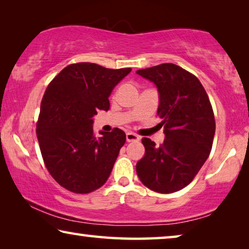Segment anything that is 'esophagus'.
Here are the masks:
<instances>
[{
  "label": "esophagus",
  "mask_w": 249,
  "mask_h": 249,
  "mask_svg": "<svg viewBox=\"0 0 249 249\" xmlns=\"http://www.w3.org/2000/svg\"><path fill=\"white\" fill-rule=\"evenodd\" d=\"M140 140H141V137L136 134L130 133V132L126 134V141L127 142H138Z\"/></svg>",
  "instance_id": "34e87169"
}]
</instances>
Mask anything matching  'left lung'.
Returning a JSON list of instances; mask_svg holds the SVG:
<instances>
[{
	"instance_id": "1",
	"label": "left lung",
	"mask_w": 249,
	"mask_h": 249,
	"mask_svg": "<svg viewBox=\"0 0 249 249\" xmlns=\"http://www.w3.org/2000/svg\"><path fill=\"white\" fill-rule=\"evenodd\" d=\"M136 73L157 88V114L165 133L160 146L149 138L142 140L145 155L136 165L137 176L153 191H179L193 180L212 149L215 120L209 96L196 75L174 64Z\"/></svg>"
}]
</instances>
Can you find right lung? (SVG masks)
<instances>
[{
	"label": "right lung",
	"instance_id": "1",
	"mask_svg": "<svg viewBox=\"0 0 249 249\" xmlns=\"http://www.w3.org/2000/svg\"><path fill=\"white\" fill-rule=\"evenodd\" d=\"M130 71L80 62L67 66L46 89L37 138L49 174L67 190L90 193L111 175L126 135L114 128L95 137L93 117L108 111L113 89Z\"/></svg>",
	"mask_w": 249,
	"mask_h": 249
}]
</instances>
